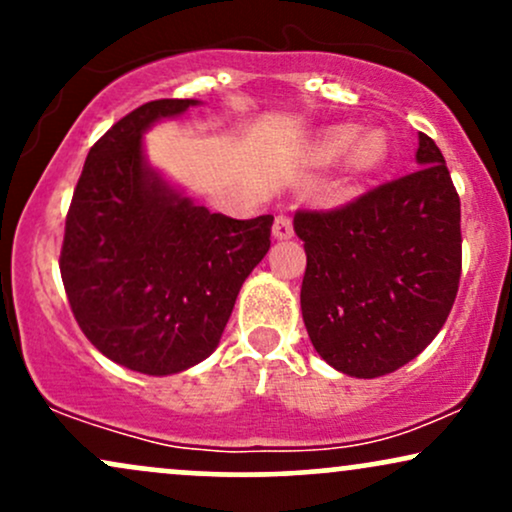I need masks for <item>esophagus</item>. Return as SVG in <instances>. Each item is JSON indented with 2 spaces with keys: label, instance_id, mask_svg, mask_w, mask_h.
Instances as JSON below:
<instances>
[{
  "label": "esophagus",
  "instance_id": "esophagus-1",
  "mask_svg": "<svg viewBox=\"0 0 512 512\" xmlns=\"http://www.w3.org/2000/svg\"><path fill=\"white\" fill-rule=\"evenodd\" d=\"M272 233H274L276 240H289V238H293V221H291V216L289 214H279V216H276Z\"/></svg>",
  "mask_w": 512,
  "mask_h": 512
}]
</instances>
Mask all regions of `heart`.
Returning a JSON list of instances; mask_svg holds the SVG:
<instances>
[{
	"label": "heart",
	"instance_id": "b5f03b06",
	"mask_svg": "<svg viewBox=\"0 0 512 512\" xmlns=\"http://www.w3.org/2000/svg\"><path fill=\"white\" fill-rule=\"evenodd\" d=\"M346 151H349V168L356 175H370L385 166L387 156H390V144H387V137L378 129L354 139V129L351 127L332 129L317 144V158L325 163L337 161Z\"/></svg>",
	"mask_w": 512,
	"mask_h": 512
}]
</instances>
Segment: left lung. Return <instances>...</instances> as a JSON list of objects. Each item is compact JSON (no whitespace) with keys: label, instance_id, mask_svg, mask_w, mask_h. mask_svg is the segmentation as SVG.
Segmentation results:
<instances>
[{"label":"left lung","instance_id":"left-lung-1","mask_svg":"<svg viewBox=\"0 0 512 512\" xmlns=\"http://www.w3.org/2000/svg\"><path fill=\"white\" fill-rule=\"evenodd\" d=\"M419 168L334 211H298L301 310L315 351L351 378L416 358L448 320L462 272L460 197L419 132Z\"/></svg>","mask_w":512,"mask_h":512}]
</instances>
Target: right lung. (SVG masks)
<instances>
[{
    "instance_id": "1",
    "label": "right lung",
    "mask_w": 512,
    "mask_h": 512,
    "mask_svg": "<svg viewBox=\"0 0 512 512\" xmlns=\"http://www.w3.org/2000/svg\"><path fill=\"white\" fill-rule=\"evenodd\" d=\"M197 103L161 98L115 122L88 151L64 226L60 272L81 332L146 375L182 373L219 346L269 250L272 214H211L146 158V129Z\"/></svg>"
}]
</instances>
